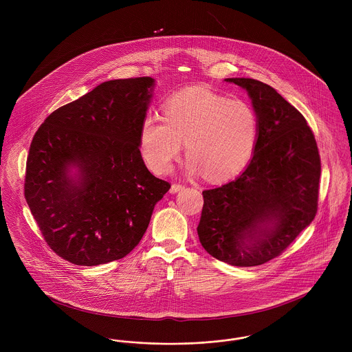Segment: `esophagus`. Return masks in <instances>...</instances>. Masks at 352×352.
<instances>
[{"mask_svg": "<svg viewBox=\"0 0 352 352\" xmlns=\"http://www.w3.org/2000/svg\"><path fill=\"white\" fill-rule=\"evenodd\" d=\"M184 186H182V184H173L171 187H170V192L171 194H177L178 191H181V190H184Z\"/></svg>", "mask_w": 352, "mask_h": 352, "instance_id": "esophagus-1", "label": "esophagus"}]
</instances>
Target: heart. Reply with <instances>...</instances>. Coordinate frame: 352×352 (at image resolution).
Returning <instances> with one entry per match:
<instances>
[{
  "label": "heart",
  "mask_w": 352,
  "mask_h": 352,
  "mask_svg": "<svg viewBox=\"0 0 352 352\" xmlns=\"http://www.w3.org/2000/svg\"><path fill=\"white\" fill-rule=\"evenodd\" d=\"M186 146V170L224 181L245 168L258 142V118L250 102L201 87L174 94L164 118L149 115L140 128V151L151 171L166 174Z\"/></svg>",
  "instance_id": "obj_1"
}]
</instances>
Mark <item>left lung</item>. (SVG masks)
Here are the masks:
<instances>
[{
	"instance_id": "left-lung-1",
	"label": "left lung",
	"mask_w": 352,
	"mask_h": 352,
	"mask_svg": "<svg viewBox=\"0 0 352 352\" xmlns=\"http://www.w3.org/2000/svg\"><path fill=\"white\" fill-rule=\"evenodd\" d=\"M224 82L247 91L258 142L237 178L203 191L197 231L212 257L256 267L277 257L316 218L320 160L306 120L274 88L248 78Z\"/></svg>"
}]
</instances>
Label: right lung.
<instances>
[{
  "label": "right lung",
  "instance_id": "1",
  "mask_svg": "<svg viewBox=\"0 0 352 352\" xmlns=\"http://www.w3.org/2000/svg\"><path fill=\"white\" fill-rule=\"evenodd\" d=\"M149 76L108 80L52 112L34 135L25 198L51 250L75 265L125 257L170 184L140 151Z\"/></svg>",
  "mask_w": 352,
  "mask_h": 352
}]
</instances>
